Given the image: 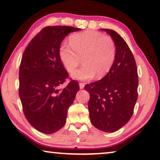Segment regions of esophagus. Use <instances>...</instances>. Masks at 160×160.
I'll return each instance as SVG.
<instances>
[{"mask_svg": "<svg viewBox=\"0 0 160 160\" xmlns=\"http://www.w3.org/2000/svg\"><path fill=\"white\" fill-rule=\"evenodd\" d=\"M84 86H85V83H79V88H80V89H83V88H84Z\"/></svg>", "mask_w": 160, "mask_h": 160, "instance_id": "esophagus-1", "label": "esophagus"}]
</instances>
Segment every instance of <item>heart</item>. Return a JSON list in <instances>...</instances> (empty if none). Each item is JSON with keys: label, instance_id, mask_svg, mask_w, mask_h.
Segmentation results:
<instances>
[{"label": "heart", "instance_id": "1", "mask_svg": "<svg viewBox=\"0 0 160 160\" xmlns=\"http://www.w3.org/2000/svg\"><path fill=\"white\" fill-rule=\"evenodd\" d=\"M116 54L113 40L93 30L72 35L69 44L63 42L59 48V59L68 72L74 71L82 57L83 65L72 74L73 78L81 81L106 76L113 64Z\"/></svg>", "mask_w": 160, "mask_h": 160}]
</instances>
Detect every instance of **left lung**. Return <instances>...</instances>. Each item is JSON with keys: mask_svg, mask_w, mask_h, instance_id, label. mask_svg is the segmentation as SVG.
I'll use <instances>...</instances> for the list:
<instances>
[{"mask_svg": "<svg viewBox=\"0 0 160 160\" xmlns=\"http://www.w3.org/2000/svg\"><path fill=\"white\" fill-rule=\"evenodd\" d=\"M101 30L111 36L116 59L108 74L84 88L90 94L88 108L91 123L101 131L112 132L124 126L132 116L138 99V69L123 38L112 30Z\"/></svg>", "mask_w": 160, "mask_h": 160, "instance_id": "left-lung-1", "label": "left lung"}]
</instances>
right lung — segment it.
<instances>
[{"instance_id":"obj_1","label":"right lung","mask_w":160,"mask_h":160,"mask_svg":"<svg viewBox=\"0 0 160 160\" xmlns=\"http://www.w3.org/2000/svg\"><path fill=\"white\" fill-rule=\"evenodd\" d=\"M70 26L42 29L25 49L19 71V96L28 121L37 130L52 134L66 123L67 111L79 90L71 81L61 86L69 75L59 57L62 42L70 32L80 30Z\"/></svg>"}]
</instances>
